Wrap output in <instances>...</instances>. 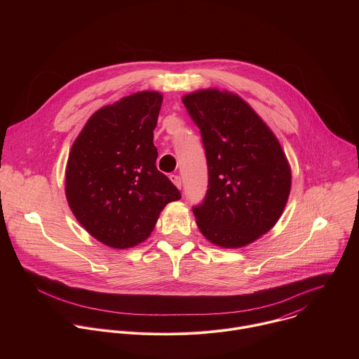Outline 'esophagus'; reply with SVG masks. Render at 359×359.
I'll list each match as a JSON object with an SVG mask.
<instances>
[{"label":"esophagus","instance_id":"34e87169","mask_svg":"<svg viewBox=\"0 0 359 359\" xmlns=\"http://www.w3.org/2000/svg\"><path fill=\"white\" fill-rule=\"evenodd\" d=\"M170 180L173 182V184L176 186V187H182V179H180V176L179 175H170Z\"/></svg>","mask_w":359,"mask_h":359}]
</instances>
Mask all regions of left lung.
<instances>
[{
	"instance_id": "1",
	"label": "left lung",
	"mask_w": 359,
	"mask_h": 359,
	"mask_svg": "<svg viewBox=\"0 0 359 359\" xmlns=\"http://www.w3.org/2000/svg\"><path fill=\"white\" fill-rule=\"evenodd\" d=\"M201 133L209 184L193 208L201 234L224 248L244 247L274 227L291 190L278 139L238 95L201 89L183 96Z\"/></svg>"
}]
</instances>
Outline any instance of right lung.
I'll return each mask as SVG.
<instances>
[{
	"label": "right lung",
	"instance_id": "add662e5",
	"mask_svg": "<svg viewBox=\"0 0 359 359\" xmlns=\"http://www.w3.org/2000/svg\"><path fill=\"white\" fill-rule=\"evenodd\" d=\"M163 96L143 90L96 111L75 139L65 194L81 226L112 248L144 241L161 212L182 197L156 168L153 144Z\"/></svg>",
	"mask_w": 359,
	"mask_h": 359
}]
</instances>
